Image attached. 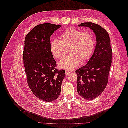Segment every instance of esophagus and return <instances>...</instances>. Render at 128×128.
Returning a JSON list of instances; mask_svg holds the SVG:
<instances>
[{"instance_id":"obj_1","label":"esophagus","mask_w":128,"mask_h":128,"mask_svg":"<svg viewBox=\"0 0 128 128\" xmlns=\"http://www.w3.org/2000/svg\"><path fill=\"white\" fill-rule=\"evenodd\" d=\"M70 72H71V70H66V71H65L66 74V75H67Z\"/></svg>"}]
</instances>
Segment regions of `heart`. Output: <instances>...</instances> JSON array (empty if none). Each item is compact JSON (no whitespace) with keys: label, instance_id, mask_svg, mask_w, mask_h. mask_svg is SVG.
I'll return each instance as SVG.
<instances>
[{"label":"heart","instance_id":"obj_1","mask_svg":"<svg viewBox=\"0 0 128 128\" xmlns=\"http://www.w3.org/2000/svg\"><path fill=\"white\" fill-rule=\"evenodd\" d=\"M60 41L53 39L50 43L52 54L58 59L64 58L70 48L71 55L58 62L62 68L72 69L77 67L80 61L88 60L92 54L94 41L90 33L85 32L74 28H70L62 32Z\"/></svg>","mask_w":128,"mask_h":128}]
</instances>
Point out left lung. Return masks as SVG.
<instances>
[{"instance_id":"1","label":"left lung","mask_w":128,"mask_h":128,"mask_svg":"<svg viewBox=\"0 0 128 128\" xmlns=\"http://www.w3.org/2000/svg\"><path fill=\"white\" fill-rule=\"evenodd\" d=\"M79 26L90 28L96 34V44L91 58L84 66L76 70L78 94L86 100H93L105 89L108 81L112 50L107 31L100 25L83 22Z\"/></svg>"}]
</instances>
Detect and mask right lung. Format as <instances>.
<instances>
[{
    "instance_id": "add662e5",
    "label": "right lung",
    "mask_w": 128,
    "mask_h": 128,
    "mask_svg": "<svg viewBox=\"0 0 128 128\" xmlns=\"http://www.w3.org/2000/svg\"><path fill=\"white\" fill-rule=\"evenodd\" d=\"M60 26L50 23L38 24L24 40L23 61L28 84L37 98L46 102L58 98L66 76L64 70L56 69L50 49V37Z\"/></svg>"
}]
</instances>
